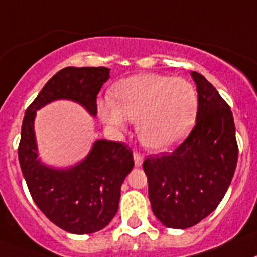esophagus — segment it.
<instances>
[{
  "instance_id": "1",
  "label": "esophagus",
  "mask_w": 257,
  "mask_h": 257,
  "mask_svg": "<svg viewBox=\"0 0 257 257\" xmlns=\"http://www.w3.org/2000/svg\"><path fill=\"white\" fill-rule=\"evenodd\" d=\"M134 162H135L137 167H141L142 163H143V156L139 152H134Z\"/></svg>"
}]
</instances>
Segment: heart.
Listing matches in <instances>:
<instances>
[{
    "mask_svg": "<svg viewBox=\"0 0 257 257\" xmlns=\"http://www.w3.org/2000/svg\"><path fill=\"white\" fill-rule=\"evenodd\" d=\"M198 110L196 88L184 78L142 73L119 81L113 99H101L98 114L105 123L123 130L137 120L142 143L156 152L179 146L192 130Z\"/></svg>",
    "mask_w": 257,
    "mask_h": 257,
    "instance_id": "1",
    "label": "heart"
}]
</instances>
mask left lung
Instances as JSON below:
<instances>
[{
  "label": "left lung",
  "mask_w": 257,
  "mask_h": 257,
  "mask_svg": "<svg viewBox=\"0 0 257 257\" xmlns=\"http://www.w3.org/2000/svg\"><path fill=\"white\" fill-rule=\"evenodd\" d=\"M198 93L196 126L172 152L143 162L152 211L169 228H188L217 209L238 163L230 106L202 75L192 72Z\"/></svg>",
  "instance_id": "obj_1"
}]
</instances>
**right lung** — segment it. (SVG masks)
<instances>
[{"label": "right lung", "instance_id": "1", "mask_svg": "<svg viewBox=\"0 0 257 257\" xmlns=\"http://www.w3.org/2000/svg\"><path fill=\"white\" fill-rule=\"evenodd\" d=\"M109 68L67 67L48 80L27 107L18 159L27 188L40 211L67 232L102 230L118 211L120 186L134 167L133 151L122 142L95 141L82 162L68 169L47 167L38 159L34 133L37 110L56 99H71L97 115V94L109 80Z\"/></svg>", "mask_w": 257, "mask_h": 257}]
</instances>
